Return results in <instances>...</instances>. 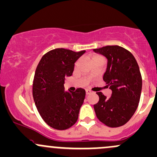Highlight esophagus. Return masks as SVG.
Instances as JSON below:
<instances>
[{
	"label": "esophagus",
	"instance_id": "34e87169",
	"mask_svg": "<svg viewBox=\"0 0 157 157\" xmlns=\"http://www.w3.org/2000/svg\"><path fill=\"white\" fill-rule=\"evenodd\" d=\"M92 94V91L90 90H86V94L87 95H89V94Z\"/></svg>",
	"mask_w": 157,
	"mask_h": 157
}]
</instances>
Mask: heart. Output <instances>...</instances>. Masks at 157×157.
I'll use <instances>...</instances> for the list:
<instances>
[{
  "mask_svg": "<svg viewBox=\"0 0 157 157\" xmlns=\"http://www.w3.org/2000/svg\"><path fill=\"white\" fill-rule=\"evenodd\" d=\"M99 58H102V57H101V56H99V55H94V56L92 57L91 60H96V59H99ZM77 64H78V62H77V63H76V65Z\"/></svg>",
  "mask_w": 157,
  "mask_h": 157,
  "instance_id": "heart-1",
  "label": "heart"
}]
</instances>
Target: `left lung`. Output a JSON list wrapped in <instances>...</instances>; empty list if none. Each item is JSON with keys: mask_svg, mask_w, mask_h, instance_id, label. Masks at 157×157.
I'll use <instances>...</instances> for the list:
<instances>
[{"mask_svg": "<svg viewBox=\"0 0 157 157\" xmlns=\"http://www.w3.org/2000/svg\"><path fill=\"white\" fill-rule=\"evenodd\" d=\"M94 51L108 59L103 75L106 86L112 91L109 99L97 92L99 102L94 105L97 117L109 127L126 124L136 112L141 97L142 78L132 54L119 45H107Z\"/></svg>", "mask_w": 157, "mask_h": 157, "instance_id": "left-lung-1", "label": "left lung"}]
</instances>
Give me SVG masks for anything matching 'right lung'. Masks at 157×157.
I'll return each instance as SVG.
<instances>
[{"mask_svg":"<svg viewBox=\"0 0 157 157\" xmlns=\"http://www.w3.org/2000/svg\"><path fill=\"white\" fill-rule=\"evenodd\" d=\"M85 51L75 52L65 48H55L45 54L35 72L33 97L43 121L58 130L73 126L84 102L85 90H64V80L72 75L75 62Z\"/></svg>","mask_w":157,"mask_h":157,"instance_id":"obj_1","label":"right lung"}]
</instances>
